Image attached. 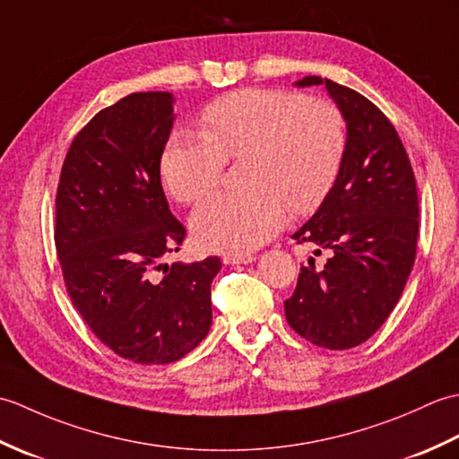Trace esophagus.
<instances>
[{"mask_svg": "<svg viewBox=\"0 0 459 459\" xmlns=\"http://www.w3.org/2000/svg\"><path fill=\"white\" fill-rule=\"evenodd\" d=\"M255 255H240V252H229V255L222 256L224 264H248V262H255Z\"/></svg>", "mask_w": 459, "mask_h": 459, "instance_id": "34e87169", "label": "esophagus"}]
</instances>
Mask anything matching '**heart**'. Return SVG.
Returning <instances> with one entry per match:
<instances>
[{"instance_id":"b5f03b06","label":"heart","mask_w":459,"mask_h":459,"mask_svg":"<svg viewBox=\"0 0 459 459\" xmlns=\"http://www.w3.org/2000/svg\"><path fill=\"white\" fill-rule=\"evenodd\" d=\"M203 134H173L161 179L191 204L219 187L227 161L245 160L247 191L219 193L191 217L195 240L219 252H248L276 235L286 209L299 217L325 201L347 152V122L335 102L286 89H242L212 100Z\"/></svg>"}]
</instances>
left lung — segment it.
<instances>
[{"label": "left lung", "instance_id": "1", "mask_svg": "<svg viewBox=\"0 0 459 459\" xmlns=\"http://www.w3.org/2000/svg\"><path fill=\"white\" fill-rule=\"evenodd\" d=\"M347 122V152L339 178L317 212L294 237L314 245L316 260L299 270L284 301L298 335L325 349L367 341L391 316L414 266L418 189L414 169L391 120L363 94L321 76L298 86L324 84Z\"/></svg>", "mask_w": 459, "mask_h": 459}]
</instances>
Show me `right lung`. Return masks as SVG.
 Segmentation results:
<instances>
[{
    "mask_svg": "<svg viewBox=\"0 0 459 459\" xmlns=\"http://www.w3.org/2000/svg\"><path fill=\"white\" fill-rule=\"evenodd\" d=\"M171 102L134 92L96 114L66 152L55 199L68 298L106 347L140 365L173 363L201 343L221 270L217 256L161 264L187 235L160 175Z\"/></svg>",
    "mask_w": 459,
    "mask_h": 459,
    "instance_id": "right-lung-1",
    "label": "right lung"
}]
</instances>
